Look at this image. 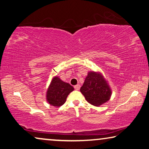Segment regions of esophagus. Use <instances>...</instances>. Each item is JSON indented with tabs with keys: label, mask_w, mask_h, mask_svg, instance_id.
Wrapping results in <instances>:
<instances>
[{
	"label": "esophagus",
	"mask_w": 149,
	"mask_h": 149,
	"mask_svg": "<svg viewBox=\"0 0 149 149\" xmlns=\"http://www.w3.org/2000/svg\"><path fill=\"white\" fill-rule=\"evenodd\" d=\"M80 87H81V86H80V85L79 84H77V85H76L74 87V88L76 90H79V89H80Z\"/></svg>",
	"instance_id": "1"
}]
</instances>
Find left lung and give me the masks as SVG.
Here are the masks:
<instances>
[{"label": "left lung", "instance_id": "8db88e82", "mask_svg": "<svg viewBox=\"0 0 149 149\" xmlns=\"http://www.w3.org/2000/svg\"><path fill=\"white\" fill-rule=\"evenodd\" d=\"M81 93L90 104L100 106L109 100L111 89L100 72L89 71L81 87Z\"/></svg>", "mask_w": 149, "mask_h": 149}]
</instances>
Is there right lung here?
I'll return each mask as SVG.
<instances>
[{
	"label": "right lung",
	"instance_id": "right-lung-1",
	"mask_svg": "<svg viewBox=\"0 0 149 149\" xmlns=\"http://www.w3.org/2000/svg\"><path fill=\"white\" fill-rule=\"evenodd\" d=\"M74 87L62 81L59 77H53L46 92V101L49 105L59 107L66 102V98Z\"/></svg>",
	"mask_w": 149,
	"mask_h": 149
}]
</instances>
